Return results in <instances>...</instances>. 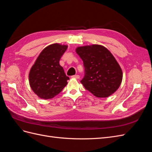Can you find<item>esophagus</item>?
<instances>
[{
	"mask_svg": "<svg viewBox=\"0 0 152 152\" xmlns=\"http://www.w3.org/2000/svg\"><path fill=\"white\" fill-rule=\"evenodd\" d=\"M72 77V78H74V79H79V78H80V76L79 75H73Z\"/></svg>",
	"mask_w": 152,
	"mask_h": 152,
	"instance_id": "esophagus-1",
	"label": "esophagus"
}]
</instances>
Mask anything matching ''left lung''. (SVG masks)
<instances>
[{"instance_id": "8db88e82", "label": "left lung", "mask_w": 152, "mask_h": 152, "mask_svg": "<svg viewBox=\"0 0 152 152\" xmlns=\"http://www.w3.org/2000/svg\"><path fill=\"white\" fill-rule=\"evenodd\" d=\"M76 53L82 59L85 75L80 82L98 98H107L121 86L122 71L110 50L102 45L78 47Z\"/></svg>"}]
</instances>
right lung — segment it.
<instances>
[{
  "label": "right lung",
  "instance_id": "add662e5",
  "mask_svg": "<svg viewBox=\"0 0 152 152\" xmlns=\"http://www.w3.org/2000/svg\"><path fill=\"white\" fill-rule=\"evenodd\" d=\"M67 45L58 43L45 48L37 58L29 72V84L34 93L43 99H52L67 84L66 75L59 60Z\"/></svg>",
  "mask_w": 152,
  "mask_h": 152
}]
</instances>
